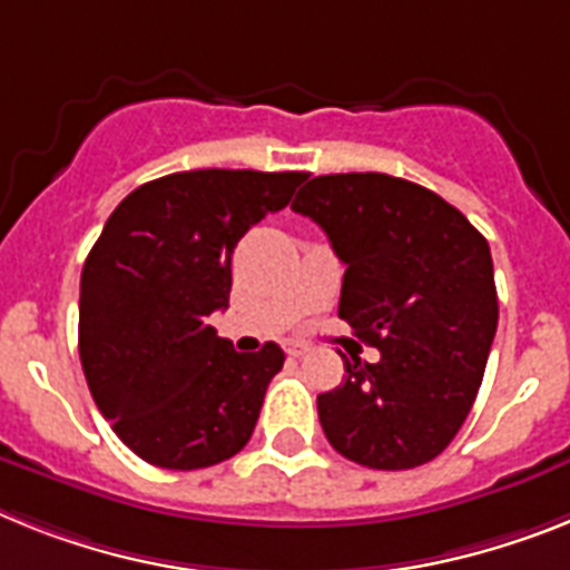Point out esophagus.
<instances>
[{"instance_id": "1", "label": "esophagus", "mask_w": 570, "mask_h": 570, "mask_svg": "<svg viewBox=\"0 0 570 570\" xmlns=\"http://www.w3.org/2000/svg\"><path fill=\"white\" fill-rule=\"evenodd\" d=\"M286 353H289V356H304V353H307V344H298V342H286V347H284Z\"/></svg>"}]
</instances>
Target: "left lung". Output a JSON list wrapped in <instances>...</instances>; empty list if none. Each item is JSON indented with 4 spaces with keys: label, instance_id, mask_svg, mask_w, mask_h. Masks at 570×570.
I'll return each instance as SVG.
<instances>
[{
    "label": "left lung",
    "instance_id": "1",
    "mask_svg": "<svg viewBox=\"0 0 570 570\" xmlns=\"http://www.w3.org/2000/svg\"><path fill=\"white\" fill-rule=\"evenodd\" d=\"M293 212L347 266L338 318L380 362L344 358L318 394L330 446L367 470H414L452 443L484 380L499 295L484 234L434 190L389 174L315 176Z\"/></svg>",
    "mask_w": 570,
    "mask_h": 570
}]
</instances>
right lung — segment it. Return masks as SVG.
Segmentation results:
<instances>
[{"label":"right lung","mask_w":570,"mask_h":570,"mask_svg":"<svg viewBox=\"0 0 570 570\" xmlns=\"http://www.w3.org/2000/svg\"><path fill=\"white\" fill-rule=\"evenodd\" d=\"M307 174L185 170L109 214L80 275L78 347L95 405L141 461L205 470L248 443L284 351L237 353L208 315L228 307L243 234Z\"/></svg>","instance_id":"obj_1"}]
</instances>
